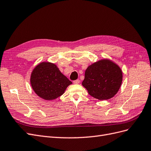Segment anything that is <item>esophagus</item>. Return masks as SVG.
I'll use <instances>...</instances> for the list:
<instances>
[{"label": "esophagus", "instance_id": "1", "mask_svg": "<svg viewBox=\"0 0 151 151\" xmlns=\"http://www.w3.org/2000/svg\"><path fill=\"white\" fill-rule=\"evenodd\" d=\"M79 83H80V81L79 79H77V80H76V81L73 82V83L75 84H79Z\"/></svg>", "mask_w": 151, "mask_h": 151}]
</instances>
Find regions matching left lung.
Here are the masks:
<instances>
[{
    "mask_svg": "<svg viewBox=\"0 0 151 151\" xmlns=\"http://www.w3.org/2000/svg\"><path fill=\"white\" fill-rule=\"evenodd\" d=\"M123 80V72L116 63L104 58L88 66L82 83L88 93L99 100L111 99L118 92Z\"/></svg>",
    "mask_w": 151,
    "mask_h": 151,
    "instance_id": "8db88e82",
    "label": "left lung"
}]
</instances>
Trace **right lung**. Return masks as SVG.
I'll list each match as a JSON object with an SVG mask.
<instances>
[{
    "mask_svg": "<svg viewBox=\"0 0 151 151\" xmlns=\"http://www.w3.org/2000/svg\"><path fill=\"white\" fill-rule=\"evenodd\" d=\"M30 83L35 93L48 101L60 97L67 87L72 84L57 65L49 62H41L33 68Z\"/></svg>",
    "mask_w": 151,
    "mask_h": 151,
    "instance_id": "right-lung-1",
    "label": "right lung"
}]
</instances>
